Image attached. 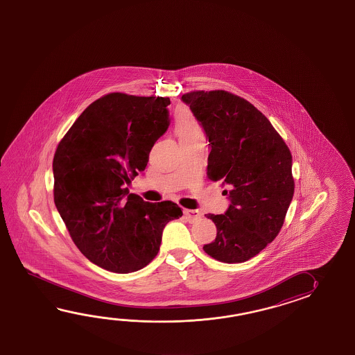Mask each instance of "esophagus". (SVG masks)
Masks as SVG:
<instances>
[{
    "label": "esophagus",
    "mask_w": 355,
    "mask_h": 355,
    "mask_svg": "<svg viewBox=\"0 0 355 355\" xmlns=\"http://www.w3.org/2000/svg\"><path fill=\"white\" fill-rule=\"evenodd\" d=\"M184 214L189 220V223H196V220H199L202 217V213L199 211H191V209H184Z\"/></svg>",
    "instance_id": "esophagus-1"
}]
</instances>
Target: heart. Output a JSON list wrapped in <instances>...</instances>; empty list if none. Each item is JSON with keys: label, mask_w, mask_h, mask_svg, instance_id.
Listing matches in <instances>:
<instances>
[{"label": "heart", "mask_w": 355, "mask_h": 355, "mask_svg": "<svg viewBox=\"0 0 355 355\" xmlns=\"http://www.w3.org/2000/svg\"><path fill=\"white\" fill-rule=\"evenodd\" d=\"M176 132L179 136L198 132L196 121H193L188 112L181 110L180 113L176 115Z\"/></svg>", "instance_id": "1"}]
</instances>
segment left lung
<instances>
[{
  "label": "left lung",
  "mask_w": 355,
  "mask_h": 355,
  "mask_svg": "<svg viewBox=\"0 0 355 355\" xmlns=\"http://www.w3.org/2000/svg\"><path fill=\"white\" fill-rule=\"evenodd\" d=\"M208 139L207 176L219 181L230 205L205 214L217 227L204 251L227 264L248 261L279 234L295 193L292 155L266 116L227 91L181 96Z\"/></svg>",
  "instance_id": "8db88e82"
}]
</instances>
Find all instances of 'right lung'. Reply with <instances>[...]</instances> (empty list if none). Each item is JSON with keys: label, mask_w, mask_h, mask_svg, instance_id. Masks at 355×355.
<instances>
[{"label": "right lung", "mask_w": 355, "mask_h": 355, "mask_svg": "<svg viewBox=\"0 0 355 355\" xmlns=\"http://www.w3.org/2000/svg\"><path fill=\"white\" fill-rule=\"evenodd\" d=\"M168 98L113 92L77 118L54 153V203L76 246L113 272H137L159 252L162 231L182 216L170 200L129 194L153 144L164 136Z\"/></svg>", "instance_id": "right-lung-1"}]
</instances>
